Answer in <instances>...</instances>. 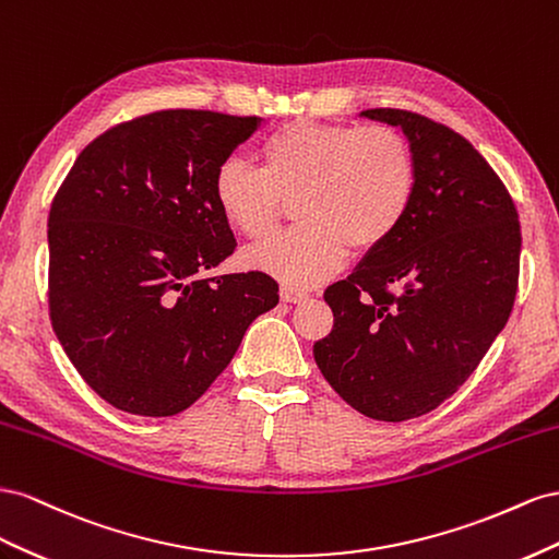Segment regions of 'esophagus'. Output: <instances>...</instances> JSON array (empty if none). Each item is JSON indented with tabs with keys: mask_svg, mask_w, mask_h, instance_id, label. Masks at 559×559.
I'll return each instance as SVG.
<instances>
[{
	"mask_svg": "<svg viewBox=\"0 0 559 559\" xmlns=\"http://www.w3.org/2000/svg\"><path fill=\"white\" fill-rule=\"evenodd\" d=\"M281 299L288 301V305H299V301L307 299V293L288 288V285H285V288H281Z\"/></svg>",
	"mask_w": 559,
	"mask_h": 559,
	"instance_id": "obj_1",
	"label": "esophagus"
}]
</instances>
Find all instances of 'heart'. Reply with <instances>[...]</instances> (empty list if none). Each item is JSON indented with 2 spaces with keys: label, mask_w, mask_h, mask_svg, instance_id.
Instances as JSON below:
<instances>
[{
  "label": "heart",
  "mask_w": 559,
  "mask_h": 559,
  "mask_svg": "<svg viewBox=\"0 0 559 559\" xmlns=\"http://www.w3.org/2000/svg\"><path fill=\"white\" fill-rule=\"evenodd\" d=\"M262 166L229 156L215 170L213 197L246 238L266 236L283 199L299 225L248 250V264L288 288H311L337 271L350 246L368 252L405 222L417 191L409 140L386 123L290 121L260 145Z\"/></svg>",
  "instance_id": "1"
}]
</instances>
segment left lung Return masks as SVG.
<instances>
[{"mask_svg": "<svg viewBox=\"0 0 559 559\" xmlns=\"http://www.w3.org/2000/svg\"><path fill=\"white\" fill-rule=\"evenodd\" d=\"M360 115L405 131L417 191L401 229L325 290L334 325L313 358L350 407L397 424L464 386L508 323L522 234L506 185L464 135L409 109Z\"/></svg>", "mask_w": 559, "mask_h": 559, "instance_id": "left-lung-1", "label": "left lung"}]
</instances>
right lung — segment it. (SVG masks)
I'll use <instances>...</instances> for the list:
<instances>
[{
  "instance_id": "add662e5",
  "label": "right lung",
  "mask_w": 559,
  "mask_h": 559,
  "mask_svg": "<svg viewBox=\"0 0 559 559\" xmlns=\"http://www.w3.org/2000/svg\"><path fill=\"white\" fill-rule=\"evenodd\" d=\"M260 117L162 109L76 156L49 213V318L105 403L173 417L209 391L248 325L278 305L262 271L205 278L234 254L213 178Z\"/></svg>"
}]
</instances>
